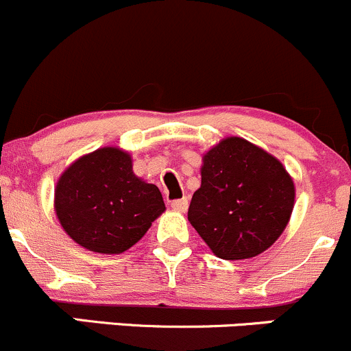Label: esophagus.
<instances>
[{
  "label": "esophagus",
  "mask_w": 351,
  "mask_h": 351,
  "mask_svg": "<svg viewBox=\"0 0 351 351\" xmlns=\"http://www.w3.org/2000/svg\"><path fill=\"white\" fill-rule=\"evenodd\" d=\"M171 207H173V210H176V212H186V208H189V200H186V198L173 200Z\"/></svg>",
  "instance_id": "34e87169"
}]
</instances>
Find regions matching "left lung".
<instances>
[{
    "mask_svg": "<svg viewBox=\"0 0 351 351\" xmlns=\"http://www.w3.org/2000/svg\"><path fill=\"white\" fill-rule=\"evenodd\" d=\"M202 183L189 221L222 260H247L284 232L295 186L275 156L243 137H226L202 156Z\"/></svg>",
    "mask_w": 351,
    "mask_h": 351,
    "instance_id": "left-lung-1",
    "label": "left lung"
}]
</instances>
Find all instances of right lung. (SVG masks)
Segmentation results:
<instances>
[{
  "instance_id": "obj_1",
  "label": "right lung",
  "mask_w": 351,
  "mask_h": 351,
  "mask_svg": "<svg viewBox=\"0 0 351 351\" xmlns=\"http://www.w3.org/2000/svg\"><path fill=\"white\" fill-rule=\"evenodd\" d=\"M54 210L66 234L84 250L120 254L166 210L159 189L139 178L120 147L88 153L59 176Z\"/></svg>"
}]
</instances>
